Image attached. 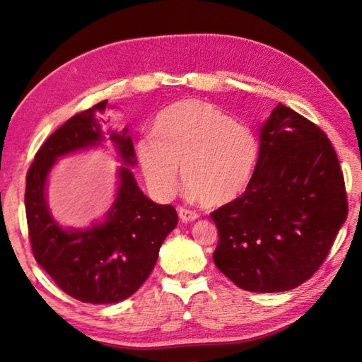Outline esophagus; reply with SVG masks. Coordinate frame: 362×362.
<instances>
[{
    "mask_svg": "<svg viewBox=\"0 0 362 362\" xmlns=\"http://www.w3.org/2000/svg\"><path fill=\"white\" fill-rule=\"evenodd\" d=\"M179 216L183 222H189L199 218V213L194 210H189L187 206H179Z\"/></svg>",
    "mask_w": 362,
    "mask_h": 362,
    "instance_id": "esophagus-1",
    "label": "esophagus"
}]
</instances>
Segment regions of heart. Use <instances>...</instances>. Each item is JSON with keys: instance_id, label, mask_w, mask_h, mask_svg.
Instances as JSON below:
<instances>
[{"instance_id": "1", "label": "heart", "mask_w": 362, "mask_h": 362, "mask_svg": "<svg viewBox=\"0 0 362 362\" xmlns=\"http://www.w3.org/2000/svg\"><path fill=\"white\" fill-rule=\"evenodd\" d=\"M149 187L169 197L182 180L188 193L206 206L232 202L247 188L258 158L252 130L213 104L185 99L161 110L153 135L136 144Z\"/></svg>"}]
</instances>
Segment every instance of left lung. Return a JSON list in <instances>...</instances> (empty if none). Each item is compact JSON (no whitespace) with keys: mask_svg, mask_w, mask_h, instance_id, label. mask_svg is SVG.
Here are the masks:
<instances>
[{"mask_svg":"<svg viewBox=\"0 0 362 362\" xmlns=\"http://www.w3.org/2000/svg\"><path fill=\"white\" fill-rule=\"evenodd\" d=\"M259 141L247 188L211 213L213 259L244 291L281 292L324 264L349 202L336 151L313 121L279 104Z\"/></svg>","mask_w":362,"mask_h":362,"instance_id":"obj_1","label":"left lung"}]
</instances>
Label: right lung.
Segmentation results:
<instances>
[{
	"label": "right lung",
	"instance_id": "1",
	"mask_svg": "<svg viewBox=\"0 0 362 362\" xmlns=\"http://www.w3.org/2000/svg\"><path fill=\"white\" fill-rule=\"evenodd\" d=\"M107 101L76 113L37 151L26 175L25 206L34 258L54 283L83 303H118L130 297L157 263L161 243L177 226L173 205L143 194L129 168L119 169L117 201L105 222L90 230H64L51 218L45 199L46 177L57 157L101 143L95 113ZM113 132L110 140L127 165H135L132 138Z\"/></svg>",
	"mask_w": 362,
	"mask_h": 362
}]
</instances>
